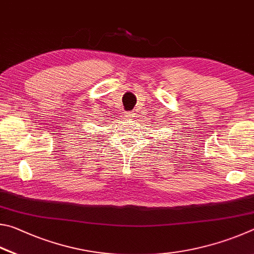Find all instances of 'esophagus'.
<instances>
[{
  "label": "esophagus",
  "instance_id": "34e87169",
  "mask_svg": "<svg viewBox=\"0 0 254 254\" xmlns=\"http://www.w3.org/2000/svg\"><path fill=\"white\" fill-rule=\"evenodd\" d=\"M135 117H136V114L134 113V111H131V113H127L126 115H125L124 116V119H126L127 122H128V120L135 119Z\"/></svg>",
  "mask_w": 254,
  "mask_h": 254
}]
</instances>
